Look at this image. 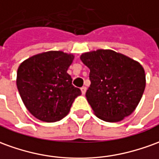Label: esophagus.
Here are the masks:
<instances>
[{"mask_svg":"<svg viewBox=\"0 0 159 159\" xmlns=\"http://www.w3.org/2000/svg\"><path fill=\"white\" fill-rule=\"evenodd\" d=\"M86 89H86V87H84V86H83V87L81 88V91H82V94H83V95H84V94L86 93Z\"/></svg>","mask_w":159,"mask_h":159,"instance_id":"esophagus-1","label":"esophagus"}]
</instances>
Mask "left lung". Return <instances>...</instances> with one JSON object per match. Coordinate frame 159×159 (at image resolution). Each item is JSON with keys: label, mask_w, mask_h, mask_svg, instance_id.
Here are the masks:
<instances>
[{"label": "left lung", "mask_w": 159, "mask_h": 159, "mask_svg": "<svg viewBox=\"0 0 159 159\" xmlns=\"http://www.w3.org/2000/svg\"><path fill=\"white\" fill-rule=\"evenodd\" d=\"M90 70L91 84L86 92L94 114L107 122L129 116L141 100L145 88L142 65L112 50H96L80 57Z\"/></svg>", "instance_id": "obj_1"}]
</instances>
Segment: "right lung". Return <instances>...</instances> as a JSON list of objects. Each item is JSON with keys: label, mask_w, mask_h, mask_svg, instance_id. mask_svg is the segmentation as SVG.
<instances>
[{"label": "right lung", "mask_w": 159, "mask_h": 159, "mask_svg": "<svg viewBox=\"0 0 159 159\" xmlns=\"http://www.w3.org/2000/svg\"><path fill=\"white\" fill-rule=\"evenodd\" d=\"M74 57L71 53L50 51L30 57L19 66L18 90L27 110L38 120H60L82 94L67 73Z\"/></svg>", "instance_id": "add662e5"}]
</instances>
